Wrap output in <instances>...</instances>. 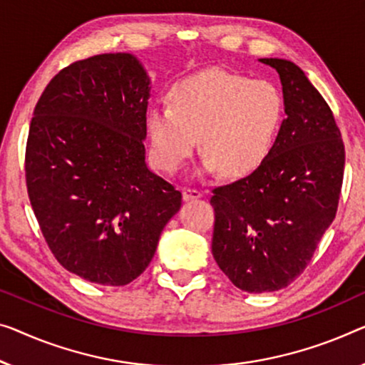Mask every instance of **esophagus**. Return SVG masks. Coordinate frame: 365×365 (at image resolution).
Returning a JSON list of instances; mask_svg holds the SVG:
<instances>
[{
  "mask_svg": "<svg viewBox=\"0 0 365 365\" xmlns=\"http://www.w3.org/2000/svg\"><path fill=\"white\" fill-rule=\"evenodd\" d=\"M203 197V193L200 192L197 188H185L183 190V200L185 201H190V200H197Z\"/></svg>",
  "mask_w": 365,
  "mask_h": 365,
  "instance_id": "34e87169",
  "label": "esophagus"
}]
</instances>
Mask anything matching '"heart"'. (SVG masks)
I'll list each match as a JSON object with an SVG mask.
<instances>
[{
	"instance_id": "obj_1",
	"label": "heart",
	"mask_w": 365,
	"mask_h": 365,
	"mask_svg": "<svg viewBox=\"0 0 365 365\" xmlns=\"http://www.w3.org/2000/svg\"><path fill=\"white\" fill-rule=\"evenodd\" d=\"M284 119V96L274 83L211 68L178 81L170 105L150 108L145 129L150 157L162 170H178L200 135L205 172L222 168L242 177L267 160Z\"/></svg>"
}]
</instances>
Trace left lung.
Here are the masks:
<instances>
[{"label":"left lung","instance_id":"left-lung-1","mask_svg":"<svg viewBox=\"0 0 365 365\" xmlns=\"http://www.w3.org/2000/svg\"><path fill=\"white\" fill-rule=\"evenodd\" d=\"M259 61L279 73L287 119L267 160L211 197L213 257L249 293L280 290L307 267L336 216L346 157L333 111L303 70Z\"/></svg>","mask_w":365,"mask_h":365}]
</instances>
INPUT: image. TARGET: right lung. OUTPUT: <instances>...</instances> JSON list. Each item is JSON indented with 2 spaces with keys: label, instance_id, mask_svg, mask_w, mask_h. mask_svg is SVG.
Masks as SVG:
<instances>
[{
  "label": "right lung",
  "instance_id": "right-lung-1",
  "mask_svg": "<svg viewBox=\"0 0 365 365\" xmlns=\"http://www.w3.org/2000/svg\"><path fill=\"white\" fill-rule=\"evenodd\" d=\"M150 77L133 53L61 70L37 101L26 148L27 193L65 269L121 287L143 274L182 193L145 164Z\"/></svg>",
  "mask_w": 365,
  "mask_h": 365
}]
</instances>
